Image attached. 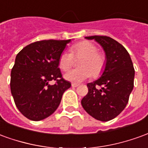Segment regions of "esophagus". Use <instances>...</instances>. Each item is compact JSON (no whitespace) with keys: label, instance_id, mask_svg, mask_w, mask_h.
<instances>
[{"label":"esophagus","instance_id":"esophagus-1","mask_svg":"<svg viewBox=\"0 0 148 148\" xmlns=\"http://www.w3.org/2000/svg\"><path fill=\"white\" fill-rule=\"evenodd\" d=\"M71 86H72V87H77L79 85L77 83H72L71 84Z\"/></svg>","mask_w":148,"mask_h":148}]
</instances>
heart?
Segmentation results:
<instances>
[{"label": "heart", "instance_id": "1", "mask_svg": "<svg viewBox=\"0 0 148 148\" xmlns=\"http://www.w3.org/2000/svg\"><path fill=\"white\" fill-rule=\"evenodd\" d=\"M74 58H79L77 69L66 72L64 77L67 81L79 83L90 77L98 76L105 69L106 56L97 51V47L88 41L80 42L71 48V53L62 52L58 59V66L63 71H68L74 62Z\"/></svg>", "mask_w": 148, "mask_h": 148}]
</instances>
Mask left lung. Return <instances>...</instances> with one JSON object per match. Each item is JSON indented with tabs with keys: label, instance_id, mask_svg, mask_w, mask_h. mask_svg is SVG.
<instances>
[{
	"label": "left lung",
	"instance_id": "1",
	"mask_svg": "<svg viewBox=\"0 0 148 148\" xmlns=\"http://www.w3.org/2000/svg\"><path fill=\"white\" fill-rule=\"evenodd\" d=\"M94 39L104 49L106 63L102 75L87 84L88 93L82 100L87 113L101 121L117 116L127 106L134 86L135 70L127 50L106 36L86 37Z\"/></svg>",
	"mask_w": 148,
	"mask_h": 148
}]
</instances>
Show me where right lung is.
Masks as SVG:
<instances>
[{"label": "right lung", "mask_w": 148, "mask_h": 148, "mask_svg": "<svg viewBox=\"0 0 148 148\" xmlns=\"http://www.w3.org/2000/svg\"><path fill=\"white\" fill-rule=\"evenodd\" d=\"M68 40H42L32 42L19 52L11 71L12 95L25 117L39 121L57 109L62 94L71 86L62 77L58 59ZM54 80L56 84L49 82Z\"/></svg>", "instance_id": "1"}]
</instances>
